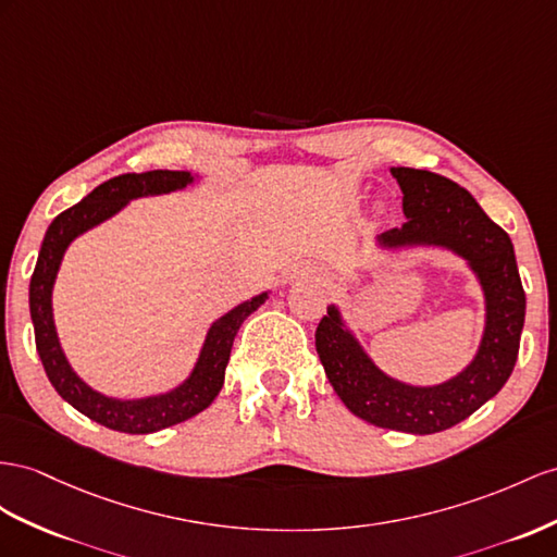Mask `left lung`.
Returning <instances> with one entry per match:
<instances>
[{"instance_id":"left-lung-1","label":"left lung","mask_w":557,"mask_h":557,"mask_svg":"<svg viewBox=\"0 0 557 557\" xmlns=\"http://www.w3.org/2000/svg\"><path fill=\"white\" fill-rule=\"evenodd\" d=\"M391 171L400 183L407 221L383 233L379 245L445 247L468 261L487 304L475 360L440 386H407L369 360L336 306L326 308L318 324L315 348L326 379L355 417L388 431L431 435L461 423L504 388L520 350L524 289L508 233L482 211L473 195L433 171Z\"/></svg>"}]
</instances>
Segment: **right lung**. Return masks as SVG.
Instances as JSON below:
<instances>
[{
	"label": "right lung",
	"mask_w": 557,
	"mask_h": 557,
	"mask_svg": "<svg viewBox=\"0 0 557 557\" xmlns=\"http://www.w3.org/2000/svg\"><path fill=\"white\" fill-rule=\"evenodd\" d=\"M188 183H193L188 171L169 169L143 171V174H122L110 178L94 188L82 202L65 209L51 221L37 256V265L30 280V318L35 324V344L39 360L45 364L51 386L65 403L73 405L91 421L112 428V431L146 435L162 431V428L169 425H176L181 421H188L199 414V411H205L216 400L219 391L223 388L225 367L227 360H231V348L237 330L268 298V294L253 296L251 301L239 304L231 312H225L221 320L213 322L193 374L178 388L164 395L143 397V400H115V397H108L89 388L73 372V367L67 364L59 336H55L51 312L53 282L67 245L77 235L87 233L89 227L115 216L129 199L174 193L185 188Z\"/></svg>",
	"instance_id": "1"
}]
</instances>
